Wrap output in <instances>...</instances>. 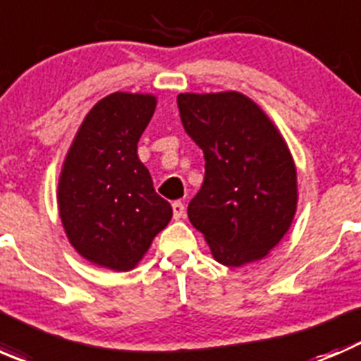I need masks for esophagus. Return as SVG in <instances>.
I'll return each mask as SVG.
<instances>
[{
	"label": "esophagus",
	"mask_w": 361,
	"mask_h": 361,
	"mask_svg": "<svg viewBox=\"0 0 361 361\" xmlns=\"http://www.w3.org/2000/svg\"><path fill=\"white\" fill-rule=\"evenodd\" d=\"M183 214H185V206H183V202L174 201V202H173V218H174V220H180V218L183 216Z\"/></svg>",
	"instance_id": "1"
}]
</instances>
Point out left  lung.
Segmentation results:
<instances>
[{
    "mask_svg": "<svg viewBox=\"0 0 361 361\" xmlns=\"http://www.w3.org/2000/svg\"><path fill=\"white\" fill-rule=\"evenodd\" d=\"M181 123L206 160L201 190L188 204L214 260L228 267L264 258L297 211V169L285 140L241 92L180 94Z\"/></svg>",
    "mask_w": 361,
    "mask_h": 361,
    "instance_id": "left-lung-1",
    "label": "left lung"
}]
</instances>
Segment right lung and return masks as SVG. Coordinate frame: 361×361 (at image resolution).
Listing matches in <instances>:
<instances>
[{
  "mask_svg": "<svg viewBox=\"0 0 361 361\" xmlns=\"http://www.w3.org/2000/svg\"><path fill=\"white\" fill-rule=\"evenodd\" d=\"M150 94L115 92L83 118L57 188L71 246L92 264L130 271L173 216L137 157V141L155 111Z\"/></svg>",
  "mask_w": 361,
  "mask_h": 361,
  "instance_id": "add662e5",
  "label": "right lung"
}]
</instances>
